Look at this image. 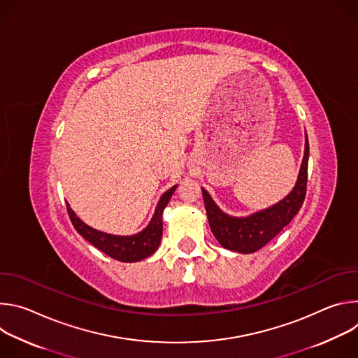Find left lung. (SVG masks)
Here are the masks:
<instances>
[{
    "instance_id": "1",
    "label": "left lung",
    "mask_w": 358,
    "mask_h": 358,
    "mask_svg": "<svg viewBox=\"0 0 358 358\" xmlns=\"http://www.w3.org/2000/svg\"><path fill=\"white\" fill-rule=\"evenodd\" d=\"M308 162L309 141L306 134L304 156L293 189L275 206L248 217H231L225 214L208 191L201 187L211 231L221 246L239 253H253L272 241L293 220L301 207L306 195V184H308Z\"/></svg>"
}]
</instances>
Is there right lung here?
<instances>
[{
	"label": "right lung",
	"mask_w": 358,
	"mask_h": 358,
	"mask_svg": "<svg viewBox=\"0 0 358 358\" xmlns=\"http://www.w3.org/2000/svg\"><path fill=\"white\" fill-rule=\"evenodd\" d=\"M176 188L177 185L171 187L160 196L148 225L134 235H113L97 231L85 224L75 214L68 202L66 208L75 229L99 250L120 262H138L151 257L159 249L163 235V211L167 207Z\"/></svg>",
	"instance_id": "obj_1"
}]
</instances>
